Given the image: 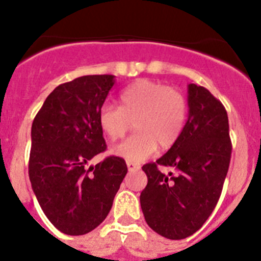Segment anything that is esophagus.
Instances as JSON below:
<instances>
[{
    "instance_id": "1",
    "label": "esophagus",
    "mask_w": 261,
    "mask_h": 261,
    "mask_svg": "<svg viewBox=\"0 0 261 261\" xmlns=\"http://www.w3.org/2000/svg\"><path fill=\"white\" fill-rule=\"evenodd\" d=\"M126 167H128L129 171H136V170H138V168H140V165H137V163H135V162H130V161H128V162H126Z\"/></svg>"
}]
</instances>
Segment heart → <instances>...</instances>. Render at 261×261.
Returning a JSON list of instances; mask_svg holds the SVG:
<instances>
[{"mask_svg":"<svg viewBox=\"0 0 261 261\" xmlns=\"http://www.w3.org/2000/svg\"><path fill=\"white\" fill-rule=\"evenodd\" d=\"M188 105L183 94L161 82L140 80L120 94V106L105 103L99 125L110 140L123 138L129 129L137 132L116 145L112 153L130 162H141L156 150L171 147L184 130Z\"/></svg>","mask_w":261,"mask_h":261,"instance_id":"heart-1","label":"heart"}]
</instances>
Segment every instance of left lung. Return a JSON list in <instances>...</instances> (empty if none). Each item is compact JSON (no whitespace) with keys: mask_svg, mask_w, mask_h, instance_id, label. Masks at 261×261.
<instances>
[{"mask_svg":"<svg viewBox=\"0 0 261 261\" xmlns=\"http://www.w3.org/2000/svg\"><path fill=\"white\" fill-rule=\"evenodd\" d=\"M188 120L171 149L142 170L147 184L141 192L146 223L167 239H184L208 220L229 171L231 140L222 103L209 90L188 85ZM174 173L163 174L159 167Z\"/></svg>","mask_w":261,"mask_h":261,"instance_id":"obj_1","label":"left lung"}]
</instances>
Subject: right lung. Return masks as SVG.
Wrapping results in <instances>:
<instances>
[{
  "mask_svg": "<svg viewBox=\"0 0 261 261\" xmlns=\"http://www.w3.org/2000/svg\"><path fill=\"white\" fill-rule=\"evenodd\" d=\"M114 84L115 75L100 74L59 85L32 123L30 181L47 218L64 234L84 235L100 225L128 172L115 155L87 167L107 149L98 114Z\"/></svg>",
  "mask_w": 261,
  "mask_h": 261,
  "instance_id": "obj_1",
  "label": "right lung"
}]
</instances>
